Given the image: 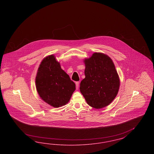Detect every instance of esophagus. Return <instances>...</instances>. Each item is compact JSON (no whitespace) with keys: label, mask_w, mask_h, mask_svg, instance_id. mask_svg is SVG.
Wrapping results in <instances>:
<instances>
[{"label":"esophagus","mask_w":154,"mask_h":154,"mask_svg":"<svg viewBox=\"0 0 154 154\" xmlns=\"http://www.w3.org/2000/svg\"><path fill=\"white\" fill-rule=\"evenodd\" d=\"M75 85H76V88L77 89L79 88V81L75 82Z\"/></svg>","instance_id":"34e87169"}]
</instances>
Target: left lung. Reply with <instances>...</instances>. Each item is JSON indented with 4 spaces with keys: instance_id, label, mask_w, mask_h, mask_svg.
Wrapping results in <instances>:
<instances>
[{
    "instance_id": "left-lung-1",
    "label": "left lung",
    "mask_w": 154,
    "mask_h": 154,
    "mask_svg": "<svg viewBox=\"0 0 154 154\" xmlns=\"http://www.w3.org/2000/svg\"><path fill=\"white\" fill-rule=\"evenodd\" d=\"M85 78L80 83L81 93L88 105L100 109L109 105L118 94L120 80L110 57L95 52L84 59Z\"/></svg>"
}]
</instances>
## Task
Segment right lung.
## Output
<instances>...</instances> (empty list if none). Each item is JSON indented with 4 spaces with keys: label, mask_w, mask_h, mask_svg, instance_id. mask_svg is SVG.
<instances>
[{
    "label": "right lung",
    "mask_w": 154,
    "mask_h": 154,
    "mask_svg": "<svg viewBox=\"0 0 154 154\" xmlns=\"http://www.w3.org/2000/svg\"><path fill=\"white\" fill-rule=\"evenodd\" d=\"M35 84L41 99L55 108L68 103L75 90L74 82L62 69L60 63L54 55L45 57L41 62Z\"/></svg>",
    "instance_id": "1"
}]
</instances>
